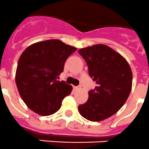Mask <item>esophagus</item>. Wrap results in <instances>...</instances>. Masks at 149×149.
I'll return each mask as SVG.
<instances>
[{"mask_svg":"<svg viewBox=\"0 0 149 149\" xmlns=\"http://www.w3.org/2000/svg\"><path fill=\"white\" fill-rule=\"evenodd\" d=\"M73 88L74 90H75V91H77V90L81 89V86H77V87H75V86H74Z\"/></svg>","mask_w":149,"mask_h":149,"instance_id":"esophagus-1","label":"esophagus"}]
</instances>
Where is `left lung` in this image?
<instances>
[{
	"mask_svg": "<svg viewBox=\"0 0 149 149\" xmlns=\"http://www.w3.org/2000/svg\"><path fill=\"white\" fill-rule=\"evenodd\" d=\"M78 52L97 84L88 92V101L78 106V110L88 120L102 121L116 113L126 103L132 90V70L120 54L106 45L83 48Z\"/></svg>",
	"mask_w": 149,
	"mask_h": 149,
	"instance_id": "left-lung-1",
	"label": "left lung"
}]
</instances>
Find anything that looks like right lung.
Wrapping results in <instances>:
<instances>
[{"label":"right lung","mask_w":149,"mask_h":149,"mask_svg":"<svg viewBox=\"0 0 149 149\" xmlns=\"http://www.w3.org/2000/svg\"><path fill=\"white\" fill-rule=\"evenodd\" d=\"M77 50L58 39L39 42L21 54L16 71L19 94L30 110L49 116L59 110L72 91V85L57 81L66 59Z\"/></svg>","instance_id":"right-lung-1"}]
</instances>
